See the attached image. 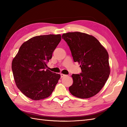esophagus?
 <instances>
[{"label": "esophagus", "mask_w": 127, "mask_h": 127, "mask_svg": "<svg viewBox=\"0 0 127 127\" xmlns=\"http://www.w3.org/2000/svg\"><path fill=\"white\" fill-rule=\"evenodd\" d=\"M65 76H66V75H65V74H61V77H63Z\"/></svg>", "instance_id": "esophagus-1"}]
</instances>
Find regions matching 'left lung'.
Listing matches in <instances>:
<instances>
[{
    "instance_id": "8db88e82",
    "label": "left lung",
    "mask_w": 127,
    "mask_h": 127,
    "mask_svg": "<svg viewBox=\"0 0 127 127\" xmlns=\"http://www.w3.org/2000/svg\"><path fill=\"white\" fill-rule=\"evenodd\" d=\"M70 49L75 62L80 64L82 73L72 74L70 92L77 98H90L104 87L110 73L109 54L95 37L81 32L62 35Z\"/></svg>"
}]
</instances>
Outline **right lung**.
<instances>
[{
  "mask_svg": "<svg viewBox=\"0 0 127 127\" xmlns=\"http://www.w3.org/2000/svg\"><path fill=\"white\" fill-rule=\"evenodd\" d=\"M60 34L32 37L21 46L12 62L17 88L34 100L48 98L61 78L60 74L46 69L54 50L61 41Z\"/></svg>",
  "mask_w": 127,
  "mask_h": 127,
  "instance_id": "obj_1",
  "label": "right lung"
}]
</instances>
